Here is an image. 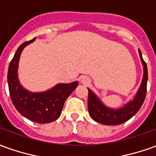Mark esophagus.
Here are the masks:
<instances>
[{
	"mask_svg": "<svg viewBox=\"0 0 156 156\" xmlns=\"http://www.w3.org/2000/svg\"><path fill=\"white\" fill-rule=\"evenodd\" d=\"M81 82L84 84H88L90 82V78L87 76H83V77H81Z\"/></svg>",
	"mask_w": 156,
	"mask_h": 156,
	"instance_id": "34e87169",
	"label": "esophagus"
}]
</instances>
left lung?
Returning <instances> with one entry per match:
<instances>
[{
    "mask_svg": "<svg viewBox=\"0 0 156 156\" xmlns=\"http://www.w3.org/2000/svg\"><path fill=\"white\" fill-rule=\"evenodd\" d=\"M138 51L144 66V76L139 89L133 99L124 105L122 108L111 109L105 106L95 95V93L88 89V111L92 120L103 125H120L130 120L141 108L145 99L147 92L148 69L146 63L143 59L141 51L139 50Z\"/></svg>",
    "mask_w": 156,
    "mask_h": 156,
    "instance_id": "obj_1",
    "label": "left lung"
}]
</instances>
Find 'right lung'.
I'll return each instance as SVG.
<instances>
[{"label":"right lung","instance_id":"right-lung-1","mask_svg":"<svg viewBox=\"0 0 156 156\" xmlns=\"http://www.w3.org/2000/svg\"><path fill=\"white\" fill-rule=\"evenodd\" d=\"M35 39L23 42L19 47L8 67L7 82L11 99L16 109L27 119L45 124L56 121L60 116L64 102L76 88L78 81L58 84L43 92H31L23 88L18 77L19 58L23 49Z\"/></svg>","mask_w":156,"mask_h":156}]
</instances>
